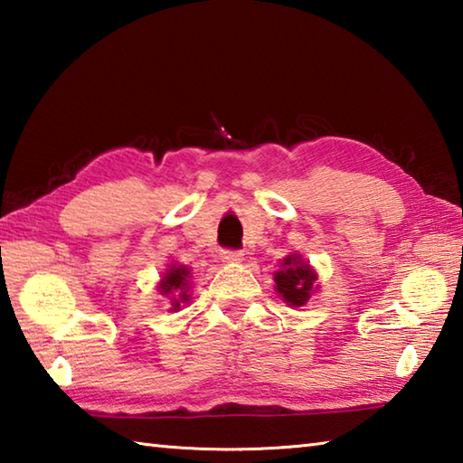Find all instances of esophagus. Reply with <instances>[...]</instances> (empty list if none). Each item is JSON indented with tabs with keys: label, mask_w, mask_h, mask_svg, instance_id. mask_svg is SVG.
I'll return each instance as SVG.
<instances>
[{
	"label": "esophagus",
	"mask_w": 463,
	"mask_h": 463,
	"mask_svg": "<svg viewBox=\"0 0 463 463\" xmlns=\"http://www.w3.org/2000/svg\"><path fill=\"white\" fill-rule=\"evenodd\" d=\"M221 260L224 263H237L242 260V250L239 249H222L221 250Z\"/></svg>",
	"instance_id": "obj_1"
}]
</instances>
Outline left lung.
<instances>
[{
    "label": "left lung",
    "instance_id": "left-lung-1",
    "mask_svg": "<svg viewBox=\"0 0 463 463\" xmlns=\"http://www.w3.org/2000/svg\"><path fill=\"white\" fill-rule=\"evenodd\" d=\"M315 279L317 276L308 268V263H302L300 257L289 255L284 260V269L276 273V289L288 304L302 307L310 298Z\"/></svg>",
    "mask_w": 463,
    "mask_h": 463
}]
</instances>
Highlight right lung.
Instances as JSON below:
<instances>
[{
    "label": "right lung",
    "instance_id": "right-lung-1",
    "mask_svg": "<svg viewBox=\"0 0 463 463\" xmlns=\"http://www.w3.org/2000/svg\"><path fill=\"white\" fill-rule=\"evenodd\" d=\"M187 276H190V271H187L185 265H177V268H171L165 278H163L159 289L163 294L169 296L171 300V307H174V310H177L179 307H182V302L187 300Z\"/></svg>",
    "mask_w": 463,
    "mask_h": 463
}]
</instances>
